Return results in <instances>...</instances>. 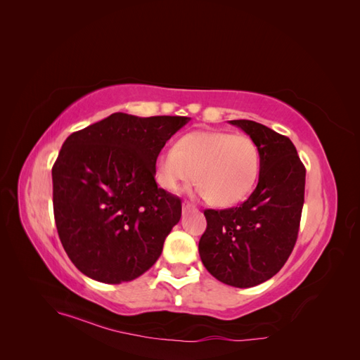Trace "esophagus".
<instances>
[{
  "mask_svg": "<svg viewBox=\"0 0 360 360\" xmlns=\"http://www.w3.org/2000/svg\"><path fill=\"white\" fill-rule=\"evenodd\" d=\"M181 207H183V210H184V212L193 209V205H192V204H189V202H183V205H181Z\"/></svg>",
  "mask_w": 360,
  "mask_h": 360,
  "instance_id": "obj_1",
  "label": "esophagus"
}]
</instances>
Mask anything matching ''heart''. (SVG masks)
<instances>
[{
  "label": "heart",
  "instance_id": "obj_1",
  "mask_svg": "<svg viewBox=\"0 0 360 360\" xmlns=\"http://www.w3.org/2000/svg\"><path fill=\"white\" fill-rule=\"evenodd\" d=\"M259 172V151L246 135L197 130L181 136L174 148L159 153L156 181L177 192L195 181L200 195L216 207L240 202L252 191Z\"/></svg>",
  "mask_w": 360,
  "mask_h": 360
}]
</instances>
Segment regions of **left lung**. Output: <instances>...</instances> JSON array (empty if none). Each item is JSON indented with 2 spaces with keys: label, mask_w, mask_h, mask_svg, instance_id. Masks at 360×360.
<instances>
[{
  "label": "left lung",
  "mask_w": 360,
  "mask_h": 360,
  "mask_svg": "<svg viewBox=\"0 0 360 360\" xmlns=\"http://www.w3.org/2000/svg\"><path fill=\"white\" fill-rule=\"evenodd\" d=\"M230 124L258 147V184L238 207L204 212L207 228L198 250L217 281L249 288L275 276L296 245L307 169L290 138L250 120H231Z\"/></svg>",
  "instance_id": "8db88e82"
}]
</instances>
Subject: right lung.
<instances>
[{
  "instance_id": "right-lung-1",
  "label": "right lung",
  "mask_w": 360,
  "mask_h": 360,
  "mask_svg": "<svg viewBox=\"0 0 360 360\" xmlns=\"http://www.w3.org/2000/svg\"><path fill=\"white\" fill-rule=\"evenodd\" d=\"M189 117L115 112L72 134L52 167L61 245L85 276L134 281L153 266L181 217V201L158 188L155 163Z\"/></svg>"
}]
</instances>
